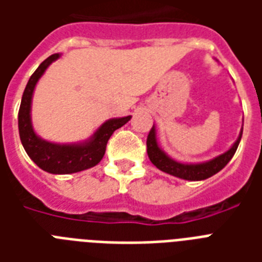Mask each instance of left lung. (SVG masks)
I'll return each mask as SVG.
<instances>
[{
  "mask_svg": "<svg viewBox=\"0 0 262 262\" xmlns=\"http://www.w3.org/2000/svg\"><path fill=\"white\" fill-rule=\"evenodd\" d=\"M241 137H242V130H241L238 140H236L234 145L227 152L216 156V158H213L209 162L197 164H186L179 163L177 160L171 159L170 156L166 155L160 149L159 145H158V141H156L155 126H152V129L149 130V135L147 137L148 158H149L152 163L155 164L156 167L162 170V171L167 172V174L178 177V178L186 179V181H203V179L209 178L212 175H215L216 172H219L231 160V158L235 154L236 148L239 145Z\"/></svg>",
  "mask_w": 262,
  "mask_h": 262,
  "instance_id": "left-lung-1",
  "label": "left lung"
}]
</instances>
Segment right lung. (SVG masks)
<instances>
[{
    "label": "right lung",
    "instance_id": "right-lung-1",
    "mask_svg": "<svg viewBox=\"0 0 262 262\" xmlns=\"http://www.w3.org/2000/svg\"><path fill=\"white\" fill-rule=\"evenodd\" d=\"M59 58V54H53L46 58L27 83L18 110V133L27 155L30 156L38 167L50 174H72L94 167L102 160L106 152V145L111 135L123 126L132 118L130 115L123 118L108 119L95 132L94 136L83 144H54L42 140L36 136L31 123V102L35 85L42 77L49 65Z\"/></svg>",
    "mask_w": 262,
    "mask_h": 262
}]
</instances>
